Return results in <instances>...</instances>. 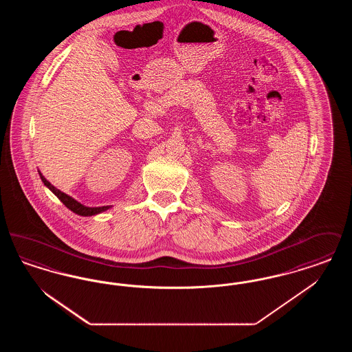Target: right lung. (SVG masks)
I'll list each match as a JSON object with an SVG mask.
<instances>
[{
  "label": "right lung",
  "mask_w": 352,
  "mask_h": 352,
  "mask_svg": "<svg viewBox=\"0 0 352 352\" xmlns=\"http://www.w3.org/2000/svg\"><path fill=\"white\" fill-rule=\"evenodd\" d=\"M39 175H41L42 182L50 188L51 191L60 199V201H62L67 208H69L72 212H75V214H78V215H82V217H92V215L100 214L102 211H105V210L109 208V206H102V207H85L83 204H80L79 201H76L75 199H72L71 197H68L67 194H65V192H62L60 190L55 188L41 173H39Z\"/></svg>",
  "instance_id": "1"
}]
</instances>
